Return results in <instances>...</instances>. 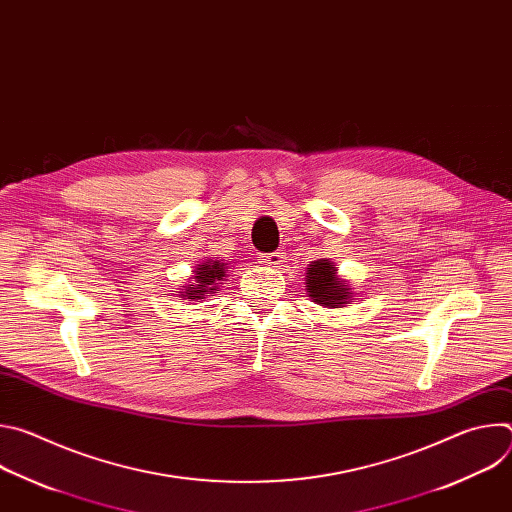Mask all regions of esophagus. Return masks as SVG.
I'll return each instance as SVG.
<instances>
[{
  "instance_id": "34e87169",
  "label": "esophagus",
  "mask_w": 512,
  "mask_h": 512,
  "mask_svg": "<svg viewBox=\"0 0 512 512\" xmlns=\"http://www.w3.org/2000/svg\"><path fill=\"white\" fill-rule=\"evenodd\" d=\"M285 261V255L281 251H275V253H267V255H261V263L269 265V267H281Z\"/></svg>"
}]
</instances>
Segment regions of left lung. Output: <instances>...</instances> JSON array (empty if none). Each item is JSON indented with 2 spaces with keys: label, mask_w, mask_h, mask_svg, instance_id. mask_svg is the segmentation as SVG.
<instances>
[{
  "label": "left lung",
  "mask_w": 512,
  "mask_h": 512,
  "mask_svg": "<svg viewBox=\"0 0 512 512\" xmlns=\"http://www.w3.org/2000/svg\"><path fill=\"white\" fill-rule=\"evenodd\" d=\"M306 291L312 302L324 308H344L354 300L352 285L338 275L330 259H318L306 267Z\"/></svg>",
  "instance_id": "left-lung-1"
}]
</instances>
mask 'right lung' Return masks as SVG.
<instances>
[{"label": "right lung", "instance_id": "1", "mask_svg": "<svg viewBox=\"0 0 512 512\" xmlns=\"http://www.w3.org/2000/svg\"><path fill=\"white\" fill-rule=\"evenodd\" d=\"M227 271H229V263H225V259H204L200 265H196L194 275L190 277L188 283L180 285L182 291H178V298L188 300V302H202L206 296L218 294L221 291V283L227 281Z\"/></svg>", "mask_w": 512, "mask_h": 512}]
</instances>
